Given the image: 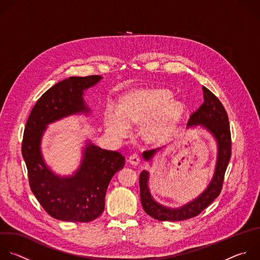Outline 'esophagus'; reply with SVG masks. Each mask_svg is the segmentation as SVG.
I'll return each instance as SVG.
<instances>
[{
    "mask_svg": "<svg viewBox=\"0 0 260 260\" xmlns=\"http://www.w3.org/2000/svg\"><path fill=\"white\" fill-rule=\"evenodd\" d=\"M128 162L132 164V165H138L140 163V157L139 155L137 154H133L128 157Z\"/></svg>",
    "mask_w": 260,
    "mask_h": 260,
    "instance_id": "obj_1",
    "label": "esophagus"
}]
</instances>
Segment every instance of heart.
<instances>
[{
	"instance_id": "obj_1",
	"label": "heart",
	"mask_w": 260,
	"mask_h": 260,
	"mask_svg": "<svg viewBox=\"0 0 260 260\" xmlns=\"http://www.w3.org/2000/svg\"><path fill=\"white\" fill-rule=\"evenodd\" d=\"M164 89L134 90L122 95L116 111L109 109L104 115L107 133L121 140L128 134V126L140 125V135L148 144H160L168 140L178 128L185 111L183 103L170 99Z\"/></svg>"
}]
</instances>
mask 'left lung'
Returning <instances> with one entry per match:
<instances>
[{"instance_id":"obj_1","label":"left lung","mask_w":260,"mask_h":260,"mask_svg":"<svg viewBox=\"0 0 260 260\" xmlns=\"http://www.w3.org/2000/svg\"><path fill=\"white\" fill-rule=\"evenodd\" d=\"M202 90L204 102L197 111L191 115L187 127L200 125L214 138L217 145L214 175L207 188L197 198L181 207L171 208L154 200L148 186L149 172L147 170H143L140 175L142 206L148 215L157 220L179 221L197 216L218 197L221 191L224 174L231 158L232 148L229 118L224 107L217 97H215L205 86H203ZM160 149L161 148L145 151L143 153L144 159L146 161H151Z\"/></svg>"}]
</instances>
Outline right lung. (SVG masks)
<instances>
[{"label": "right lung", "mask_w": 260, "mask_h": 260, "mask_svg": "<svg viewBox=\"0 0 260 260\" xmlns=\"http://www.w3.org/2000/svg\"><path fill=\"white\" fill-rule=\"evenodd\" d=\"M101 79L100 75H90L59 81L38 100L24 128L21 151L30 189L43 208L59 220L89 222L100 216L108 185L124 166L125 158L119 152L101 149L91 141H86L80 165L72 176L56 175L42 154L48 125L70 115H88L91 109L83 100L84 91Z\"/></svg>", "instance_id": "1"}]
</instances>
